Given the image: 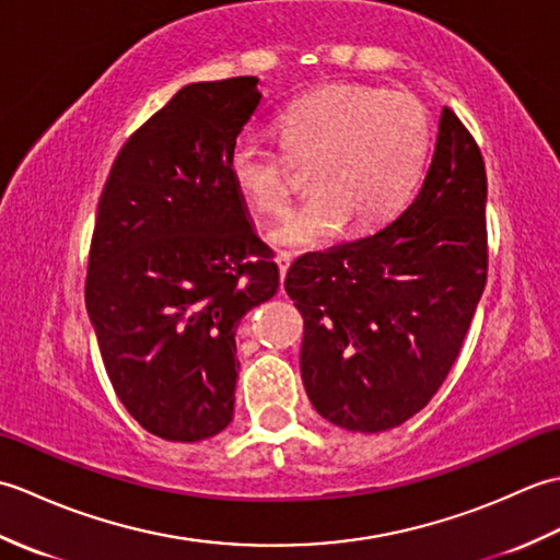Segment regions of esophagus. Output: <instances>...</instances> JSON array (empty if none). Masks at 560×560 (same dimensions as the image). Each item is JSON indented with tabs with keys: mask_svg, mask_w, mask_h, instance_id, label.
I'll return each mask as SVG.
<instances>
[{
	"mask_svg": "<svg viewBox=\"0 0 560 560\" xmlns=\"http://www.w3.org/2000/svg\"><path fill=\"white\" fill-rule=\"evenodd\" d=\"M291 259H293V255H291V253H287V249H281V253L277 255V265H279V273H281V283H283V279H287V271H289V267H291Z\"/></svg>",
	"mask_w": 560,
	"mask_h": 560,
	"instance_id": "esophagus-1",
	"label": "esophagus"
}]
</instances>
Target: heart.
<instances>
[{
    "mask_svg": "<svg viewBox=\"0 0 560 560\" xmlns=\"http://www.w3.org/2000/svg\"><path fill=\"white\" fill-rule=\"evenodd\" d=\"M281 149L255 132L233 139L229 175L249 205L281 213L291 199V162L311 165L301 207L269 229L277 247H317L343 223L351 233L373 231L407 201L431 141L421 101L363 83H337L281 110Z\"/></svg>",
    "mask_w": 560,
    "mask_h": 560,
    "instance_id": "heart-1",
    "label": "heart"
}]
</instances>
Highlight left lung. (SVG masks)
I'll return each mask as SVG.
<instances>
[{
  "mask_svg": "<svg viewBox=\"0 0 560 560\" xmlns=\"http://www.w3.org/2000/svg\"><path fill=\"white\" fill-rule=\"evenodd\" d=\"M486 168L450 108L419 195L385 229L291 265L305 323L301 375L315 411L389 431L443 385L486 287Z\"/></svg>",
  "mask_w": 560,
  "mask_h": 560,
  "instance_id": "obj_1",
  "label": "left lung"
}]
</instances>
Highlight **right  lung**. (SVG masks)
Returning a JSON list of instances; mask_svg holds the SVG:
<instances>
[{"label": "right lung", "mask_w": 560, "mask_h": 560, "mask_svg": "<svg viewBox=\"0 0 560 560\" xmlns=\"http://www.w3.org/2000/svg\"><path fill=\"white\" fill-rule=\"evenodd\" d=\"M257 81L183 86L125 141L98 201L86 311L125 409L173 443L231 423L235 329L279 289L229 175Z\"/></svg>", "instance_id": "right-lung-1"}]
</instances>
